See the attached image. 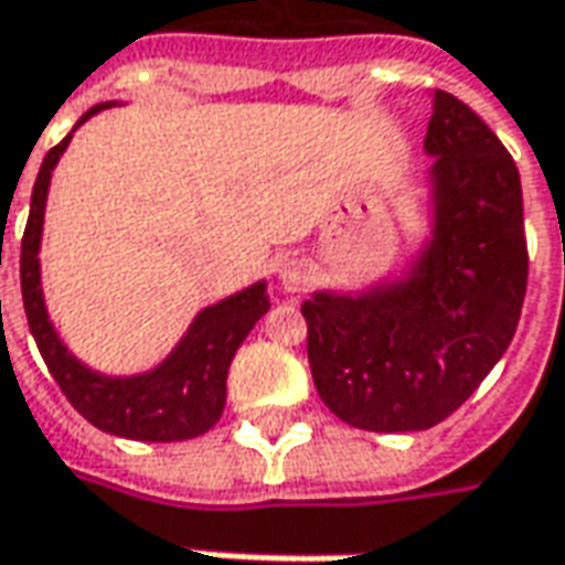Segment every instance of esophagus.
Here are the masks:
<instances>
[{"mask_svg":"<svg viewBox=\"0 0 565 565\" xmlns=\"http://www.w3.org/2000/svg\"><path fill=\"white\" fill-rule=\"evenodd\" d=\"M276 276H279V286L286 291H301L313 279V270L305 257H282L279 267H276Z\"/></svg>","mask_w":565,"mask_h":565,"instance_id":"1","label":"esophagus"}]
</instances>
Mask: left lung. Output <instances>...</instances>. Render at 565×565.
Returning <instances> with one entry per match:
<instances>
[{
  "instance_id": "1",
  "label": "left lung",
  "mask_w": 565,
  "mask_h": 565,
  "mask_svg": "<svg viewBox=\"0 0 565 565\" xmlns=\"http://www.w3.org/2000/svg\"><path fill=\"white\" fill-rule=\"evenodd\" d=\"M433 236L407 274L363 291H313V385L366 433L433 429L501 361L520 323L529 252L520 170L469 105L433 93Z\"/></svg>"
}]
</instances>
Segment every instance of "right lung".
Segmentation results:
<instances>
[{"label":"right lung","mask_w":565,"mask_h":565,"mask_svg":"<svg viewBox=\"0 0 565 565\" xmlns=\"http://www.w3.org/2000/svg\"><path fill=\"white\" fill-rule=\"evenodd\" d=\"M102 108H111V102L89 108L77 120V127L98 115ZM71 136H64L62 142L45 154L40 177L33 183V199H30V217H26L24 242H21V295H24L30 332L64 397L96 429L132 438V441L199 438L221 419L223 404H226V373L236 358L238 344L245 342L252 327L270 310L267 282L260 279L255 286L204 308L192 320V327L185 329L180 344L149 373L105 376V373L89 370L86 363H79L64 348L49 320L43 282H40V242H43L49 180Z\"/></svg>","instance_id":"right-lung-1"}]
</instances>
